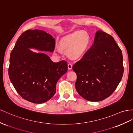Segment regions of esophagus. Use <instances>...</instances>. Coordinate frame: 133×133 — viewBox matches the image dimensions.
Instances as JSON below:
<instances>
[{
	"instance_id": "34e87169",
	"label": "esophagus",
	"mask_w": 133,
	"mask_h": 133,
	"mask_svg": "<svg viewBox=\"0 0 133 133\" xmlns=\"http://www.w3.org/2000/svg\"><path fill=\"white\" fill-rule=\"evenodd\" d=\"M68 68L69 70L71 69V68H72V65H71V64H70V63L68 64Z\"/></svg>"
}]
</instances>
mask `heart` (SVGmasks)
I'll return each instance as SVG.
<instances>
[{"instance_id": "obj_1", "label": "heart", "mask_w": 133, "mask_h": 133, "mask_svg": "<svg viewBox=\"0 0 133 133\" xmlns=\"http://www.w3.org/2000/svg\"><path fill=\"white\" fill-rule=\"evenodd\" d=\"M90 44V37L85 31H77L64 37L60 43V47L67 50L68 56L78 59L87 51Z\"/></svg>"}]
</instances>
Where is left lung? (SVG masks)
<instances>
[{
	"instance_id": "left-lung-1",
	"label": "left lung",
	"mask_w": 133,
	"mask_h": 133,
	"mask_svg": "<svg viewBox=\"0 0 133 133\" xmlns=\"http://www.w3.org/2000/svg\"><path fill=\"white\" fill-rule=\"evenodd\" d=\"M75 88L89 101H102L112 94L124 73L122 51L114 38L106 32H96L93 44L75 63Z\"/></svg>"
}]
</instances>
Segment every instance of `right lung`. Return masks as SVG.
Returning a JSON list of instances; mask_svg holds the SVG:
<instances>
[{"label": "right lung", "mask_w": 133, "mask_h": 133, "mask_svg": "<svg viewBox=\"0 0 133 133\" xmlns=\"http://www.w3.org/2000/svg\"><path fill=\"white\" fill-rule=\"evenodd\" d=\"M55 40L45 31L29 30L21 35L10 53L9 77L18 93L27 101L42 103L56 93L57 82L68 70L64 60L54 63L43 52L54 51Z\"/></svg>", "instance_id": "1"}]
</instances>
